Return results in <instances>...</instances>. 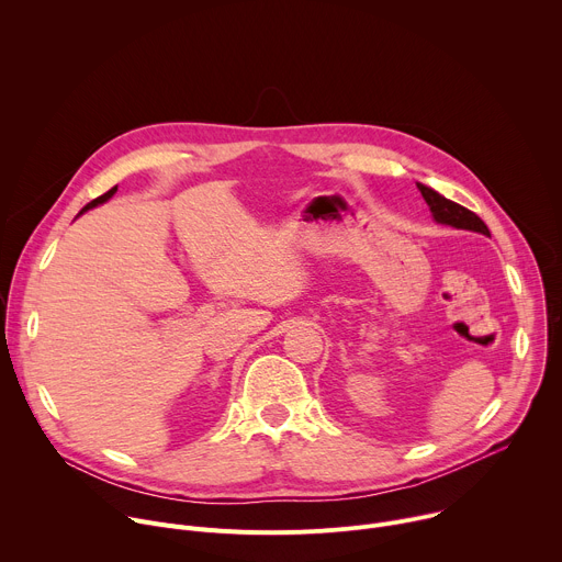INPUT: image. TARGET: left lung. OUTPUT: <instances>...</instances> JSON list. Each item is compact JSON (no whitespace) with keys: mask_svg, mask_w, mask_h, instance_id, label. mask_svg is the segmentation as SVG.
I'll return each instance as SVG.
<instances>
[{"mask_svg":"<svg viewBox=\"0 0 562 562\" xmlns=\"http://www.w3.org/2000/svg\"><path fill=\"white\" fill-rule=\"evenodd\" d=\"M425 202L429 204L436 222L440 224H449V226H456V228H467V231H475V233H483V235H490V228L487 224L480 220L473 211L442 198L440 193H436L434 189L425 187V184H418Z\"/></svg>","mask_w":562,"mask_h":562,"instance_id":"obj_1","label":"left lung"}]
</instances>
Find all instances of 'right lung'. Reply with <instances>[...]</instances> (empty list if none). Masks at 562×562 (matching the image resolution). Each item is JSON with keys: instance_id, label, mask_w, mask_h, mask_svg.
Instances as JSON below:
<instances>
[{"instance_id": "add662e5", "label": "right lung", "mask_w": 562, "mask_h": 562, "mask_svg": "<svg viewBox=\"0 0 562 562\" xmlns=\"http://www.w3.org/2000/svg\"><path fill=\"white\" fill-rule=\"evenodd\" d=\"M115 191H117V187H113V189H111V191H106V193H104V195H100V198H95V200H93V202H89V204H87V206H85V209H82V211H89V209H93V206H98V204H102V202H106V200H109V198H113V193H115Z\"/></svg>"}]
</instances>
